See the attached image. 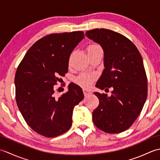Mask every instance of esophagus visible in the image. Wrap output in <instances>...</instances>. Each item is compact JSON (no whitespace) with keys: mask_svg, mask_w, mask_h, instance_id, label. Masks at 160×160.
Instances as JSON below:
<instances>
[{"mask_svg":"<svg viewBox=\"0 0 160 160\" xmlns=\"http://www.w3.org/2000/svg\"><path fill=\"white\" fill-rule=\"evenodd\" d=\"M82 91H83V93H84V96H87V95H89V94L91 93V91H90L89 89H85V88H84V89H82Z\"/></svg>","mask_w":160,"mask_h":160,"instance_id":"1","label":"esophagus"}]
</instances>
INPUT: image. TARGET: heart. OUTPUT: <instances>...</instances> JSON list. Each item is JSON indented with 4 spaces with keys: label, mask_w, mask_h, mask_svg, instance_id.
<instances>
[{
    "label": "heart",
    "mask_w": 160,
    "mask_h": 160,
    "mask_svg": "<svg viewBox=\"0 0 160 160\" xmlns=\"http://www.w3.org/2000/svg\"><path fill=\"white\" fill-rule=\"evenodd\" d=\"M101 50L102 48L98 45H91L87 48L88 53ZM93 78V75L89 73H81L76 78V82L82 87H88L89 86V84L92 82Z\"/></svg>",
    "instance_id": "1"
}]
</instances>
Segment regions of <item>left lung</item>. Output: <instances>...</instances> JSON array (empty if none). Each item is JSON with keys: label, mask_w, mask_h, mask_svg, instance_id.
Wrapping results in <instances>:
<instances>
[{"label": "left lung", "mask_w": 160, "mask_h": 160, "mask_svg": "<svg viewBox=\"0 0 160 160\" xmlns=\"http://www.w3.org/2000/svg\"><path fill=\"white\" fill-rule=\"evenodd\" d=\"M85 36L104 51V69L96 87L112 95L95 92L99 105L93 111V122L108 133L127 130L140 114L147 98V78L143 60L135 45L127 37L107 29H95Z\"/></svg>", "instance_id": "1"}]
</instances>
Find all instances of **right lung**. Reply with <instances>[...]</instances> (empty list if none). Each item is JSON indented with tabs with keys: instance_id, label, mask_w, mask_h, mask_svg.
<instances>
[{
	"instance_id": "right-lung-1",
	"label": "right lung",
	"mask_w": 160,
	"mask_h": 160,
	"mask_svg": "<svg viewBox=\"0 0 160 160\" xmlns=\"http://www.w3.org/2000/svg\"><path fill=\"white\" fill-rule=\"evenodd\" d=\"M84 38L81 31L47 35L30 47L17 68L16 103L37 133L54 138L71 127L73 108L84 98L82 90L70 84L67 93L56 97L54 85L68 72L71 53Z\"/></svg>"
}]
</instances>
